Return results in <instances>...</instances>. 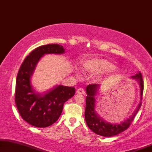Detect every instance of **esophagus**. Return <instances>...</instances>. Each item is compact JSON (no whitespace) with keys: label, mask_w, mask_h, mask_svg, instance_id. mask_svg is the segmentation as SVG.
<instances>
[{"label":"esophagus","mask_w":152,"mask_h":152,"mask_svg":"<svg viewBox=\"0 0 152 152\" xmlns=\"http://www.w3.org/2000/svg\"><path fill=\"white\" fill-rule=\"evenodd\" d=\"M76 93H77V94H85V91L84 89L81 88V87H80V88H78V89H77Z\"/></svg>","instance_id":"esophagus-1"}]
</instances>
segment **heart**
Masks as SVG:
<instances>
[{"label":"heart","mask_w":152,"mask_h":152,"mask_svg":"<svg viewBox=\"0 0 152 152\" xmlns=\"http://www.w3.org/2000/svg\"><path fill=\"white\" fill-rule=\"evenodd\" d=\"M83 66L85 71L91 74L107 73L115 69V65L111 62L100 58L88 60Z\"/></svg>","instance_id":"b5f03b06"}]
</instances>
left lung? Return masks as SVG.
Returning <instances> with one entry per match:
<instances>
[{"label": "left lung", "mask_w": 152, "mask_h": 152, "mask_svg": "<svg viewBox=\"0 0 152 152\" xmlns=\"http://www.w3.org/2000/svg\"><path fill=\"white\" fill-rule=\"evenodd\" d=\"M132 78L137 80L138 82L139 83L140 87V98L142 100L143 88H144V83H143L142 74L140 72H138L135 76H132ZM99 87V85L95 83V84L87 85L86 87V93L87 96H86V107H85V121H86L87 125L89 129L98 135L105 136V137L116 136L117 134L124 132L129 127L132 122L134 121V117L136 116L138 110H140L142 102H140L138 104L137 109L134 112V114L126 121L119 124H111L107 123L98 116L95 111V96L98 92Z\"/></svg>", "instance_id": "obj_1"}]
</instances>
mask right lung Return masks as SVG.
Returning a JSON list of instances; mask_svg holds the SVG:
<instances>
[{
  "instance_id": "obj_1",
  "label": "right lung",
  "mask_w": 152,
  "mask_h": 152,
  "mask_svg": "<svg viewBox=\"0 0 152 152\" xmlns=\"http://www.w3.org/2000/svg\"><path fill=\"white\" fill-rule=\"evenodd\" d=\"M65 49L58 44L36 48L25 58L18 72L15 102L23 119L36 127H46L58 121L64 103L75 94L74 87L58 85L44 94L36 93L31 77L38 62L46 54H63Z\"/></svg>"
}]
</instances>
